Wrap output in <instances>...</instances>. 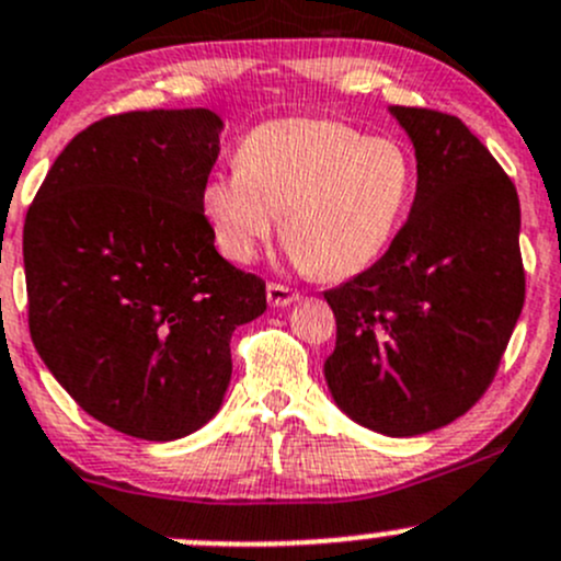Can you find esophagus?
Listing matches in <instances>:
<instances>
[{
    "label": "esophagus",
    "instance_id": "obj_1",
    "mask_svg": "<svg viewBox=\"0 0 561 561\" xmlns=\"http://www.w3.org/2000/svg\"><path fill=\"white\" fill-rule=\"evenodd\" d=\"M265 293H268L271 307H290L293 301H298V298H301V293L293 290V287H287V285H279V282H268Z\"/></svg>",
    "mask_w": 561,
    "mask_h": 561
}]
</instances>
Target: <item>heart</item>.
Listing matches in <instances>:
<instances>
[{
  "instance_id": "heart-1",
  "label": "heart",
  "mask_w": 561,
  "mask_h": 561,
  "mask_svg": "<svg viewBox=\"0 0 561 561\" xmlns=\"http://www.w3.org/2000/svg\"><path fill=\"white\" fill-rule=\"evenodd\" d=\"M415 190V162L393 138L325 118L254 127L239 168L214 173L201 208L217 247L254 257L282 217V241L320 279H347L390 247Z\"/></svg>"
}]
</instances>
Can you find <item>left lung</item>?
I'll return each instance as SVG.
<instances>
[{
  "label": "left lung",
  "mask_w": 561,
  "mask_h": 561,
  "mask_svg": "<svg viewBox=\"0 0 561 561\" xmlns=\"http://www.w3.org/2000/svg\"><path fill=\"white\" fill-rule=\"evenodd\" d=\"M417 160L410 217L371 268L325 290L339 410L388 437L461 417L494 380L524 307L522 206L461 118L393 105Z\"/></svg>",
  "instance_id": "obj_1"
}]
</instances>
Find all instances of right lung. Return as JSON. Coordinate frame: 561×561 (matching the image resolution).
<instances>
[{
  "label": "right lung",
  "instance_id": "right-lung-1",
  "mask_svg": "<svg viewBox=\"0 0 561 561\" xmlns=\"http://www.w3.org/2000/svg\"><path fill=\"white\" fill-rule=\"evenodd\" d=\"M222 118L129 111L65 146L24 222L30 333L83 412L168 443L217 415L230 336L265 312V282L214 249L201 192Z\"/></svg>",
  "mask_w": 561,
  "mask_h": 561
}]
</instances>
